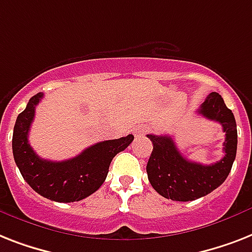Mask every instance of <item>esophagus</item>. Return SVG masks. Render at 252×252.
Instances as JSON below:
<instances>
[{"label": "esophagus", "instance_id": "1", "mask_svg": "<svg viewBox=\"0 0 252 252\" xmlns=\"http://www.w3.org/2000/svg\"><path fill=\"white\" fill-rule=\"evenodd\" d=\"M146 128H145V126H137V128H134V136L136 137H140V136H142V134H144L145 132H146Z\"/></svg>", "mask_w": 252, "mask_h": 252}]
</instances>
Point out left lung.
<instances>
[{
	"mask_svg": "<svg viewBox=\"0 0 252 252\" xmlns=\"http://www.w3.org/2000/svg\"><path fill=\"white\" fill-rule=\"evenodd\" d=\"M198 114L220 123L225 132L222 149L225 155L216 163L204 165L188 160L171 136L147 134L154 146L146 165L147 177L151 186L167 199L189 202L207 195L225 181L236 159V119L221 95L216 92L208 94L198 108Z\"/></svg>",
	"mask_w": 252,
	"mask_h": 252,
	"instance_id": "1",
	"label": "left lung"
}]
</instances>
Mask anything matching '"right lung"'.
<instances>
[{
  "instance_id": "obj_1",
  "label": "right lung",
  "mask_w": 252,
  "mask_h": 252,
  "mask_svg": "<svg viewBox=\"0 0 252 252\" xmlns=\"http://www.w3.org/2000/svg\"><path fill=\"white\" fill-rule=\"evenodd\" d=\"M44 93L31 98L23 112L16 118L13 133V154L20 173L32 189L54 202L69 203L89 197L105 183L110 163L118 153L126 150L133 134L118 140L92 145L68 160L52 161L40 158L28 142L34 110Z\"/></svg>"
}]
</instances>
